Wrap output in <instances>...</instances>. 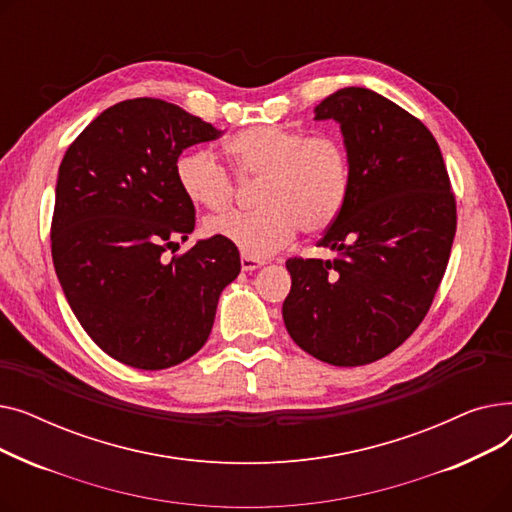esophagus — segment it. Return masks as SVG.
<instances>
[{
  "label": "esophagus",
  "instance_id": "34e87169",
  "mask_svg": "<svg viewBox=\"0 0 512 512\" xmlns=\"http://www.w3.org/2000/svg\"><path fill=\"white\" fill-rule=\"evenodd\" d=\"M265 263V259H257V257H249V255H242L240 257V265L245 272H253L259 270V267Z\"/></svg>",
  "mask_w": 512,
  "mask_h": 512
}]
</instances>
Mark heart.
I'll return each instance as SVG.
<instances>
[{"instance_id":"heart-1","label":"heart","mask_w":512,"mask_h":512,"mask_svg":"<svg viewBox=\"0 0 512 512\" xmlns=\"http://www.w3.org/2000/svg\"><path fill=\"white\" fill-rule=\"evenodd\" d=\"M226 153L238 180H259L255 211H232L209 218L205 228L249 257H265L301 230L324 232L342 211L351 188V159L334 134H309L282 124H259L236 132ZM176 182L188 201L226 209L236 184L232 174L205 149L176 159Z\"/></svg>"}]
</instances>
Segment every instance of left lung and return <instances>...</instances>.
<instances>
[{
  "label": "left lung",
  "instance_id": "8db88e82",
  "mask_svg": "<svg viewBox=\"0 0 512 512\" xmlns=\"http://www.w3.org/2000/svg\"><path fill=\"white\" fill-rule=\"evenodd\" d=\"M336 120L351 188L319 238L336 259L292 257L282 317L315 359L357 367L390 355L427 315L456 232V201L427 126L394 101L346 87L315 107Z\"/></svg>",
  "mask_w": 512,
  "mask_h": 512
}]
</instances>
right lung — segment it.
<instances>
[{
  "instance_id": "add662e5",
  "label": "right lung",
  "mask_w": 512,
  "mask_h": 512,
  "mask_svg": "<svg viewBox=\"0 0 512 512\" xmlns=\"http://www.w3.org/2000/svg\"><path fill=\"white\" fill-rule=\"evenodd\" d=\"M220 134L164 99H126L101 112L62 159L53 267L80 326L124 365L155 371L193 357L240 272L238 249L215 236L166 257L195 230L176 159Z\"/></svg>"
}]
</instances>
